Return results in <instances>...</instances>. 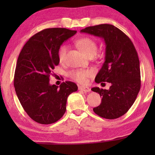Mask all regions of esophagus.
<instances>
[{
	"instance_id": "esophagus-1",
	"label": "esophagus",
	"mask_w": 155,
	"mask_h": 155,
	"mask_svg": "<svg viewBox=\"0 0 155 155\" xmlns=\"http://www.w3.org/2000/svg\"><path fill=\"white\" fill-rule=\"evenodd\" d=\"M78 90L83 91L84 92H90L91 91V89L90 87H85V86H79V87H78Z\"/></svg>"
}]
</instances>
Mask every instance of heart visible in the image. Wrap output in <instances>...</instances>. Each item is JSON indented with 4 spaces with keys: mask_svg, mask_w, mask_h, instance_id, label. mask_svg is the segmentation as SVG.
Instances as JSON below:
<instances>
[{
    "mask_svg": "<svg viewBox=\"0 0 155 155\" xmlns=\"http://www.w3.org/2000/svg\"><path fill=\"white\" fill-rule=\"evenodd\" d=\"M77 46L88 57L94 55L98 50V45L95 40L90 38L85 37L77 41ZM68 50V46L65 44L61 46L58 51V58L60 62H64L66 57V54ZM93 72L90 70H73L69 72L70 78L77 82L84 83L86 82L87 78L91 77Z\"/></svg>",
    "mask_w": 155,
    "mask_h": 155,
    "instance_id": "heart-1",
    "label": "heart"
}]
</instances>
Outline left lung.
Segmentation results:
<instances>
[{
    "label": "left lung",
    "instance_id": "1",
    "mask_svg": "<svg viewBox=\"0 0 155 155\" xmlns=\"http://www.w3.org/2000/svg\"><path fill=\"white\" fill-rule=\"evenodd\" d=\"M104 39L105 61L95 82L111 84L109 90L93 87L102 97L101 103L93 109L105 119H116L127 113L135 101L141 87L140 60L130 39L118 28L108 24L88 27L81 30Z\"/></svg>",
    "mask_w": 155,
    "mask_h": 155
}]
</instances>
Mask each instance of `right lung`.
I'll return each instance as SVG.
<instances>
[{
	"label": "right lung",
	"instance_id": "right-lung-1",
	"mask_svg": "<svg viewBox=\"0 0 155 155\" xmlns=\"http://www.w3.org/2000/svg\"><path fill=\"white\" fill-rule=\"evenodd\" d=\"M77 31L46 28L37 33L23 46L18 58L14 85L26 113L41 124L56 122L65 114L68 96L77 91V84L65 81L50 85L49 78L58 65V51L63 42Z\"/></svg>",
	"mask_w": 155,
	"mask_h": 155
}]
</instances>
